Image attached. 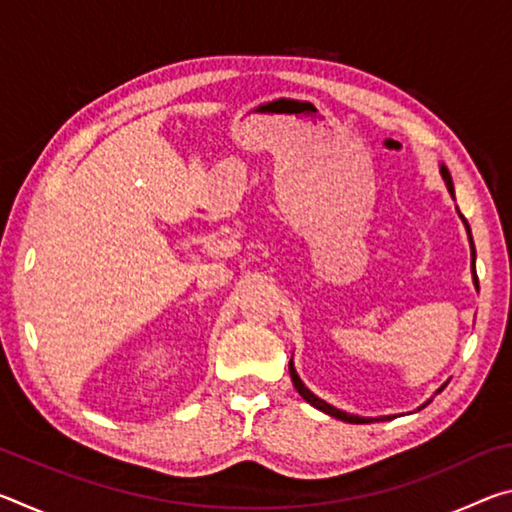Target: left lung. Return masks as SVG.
I'll use <instances>...</instances> for the list:
<instances>
[{
    "mask_svg": "<svg viewBox=\"0 0 512 512\" xmlns=\"http://www.w3.org/2000/svg\"><path fill=\"white\" fill-rule=\"evenodd\" d=\"M440 173H443L449 194L454 196V185H452V176H449V171H447L445 167H440ZM461 219L465 221L463 214H461ZM465 228H467V235H470V225H467V221H465ZM470 244H472V235H470ZM472 257H474V244H472ZM472 271H474V259H472ZM474 284H479V280H476V273H474ZM289 372H291V381H293V386H296V391L302 395V400H307L311 406H316V409H320V411L327 413V415H332V418H336V420H343V422H352V424L370 422V420H366V418H359V415H350V413H345V411L334 409L332 404H327V402L320 400V397H316V395L311 393L309 388L300 381L296 368H293V361H289ZM429 402H431V400H429ZM429 402H427V404H429ZM381 420H391V415H388V418H381Z\"/></svg>",
    "mask_w": 512,
    "mask_h": 512,
    "instance_id": "1",
    "label": "left lung"
}]
</instances>
